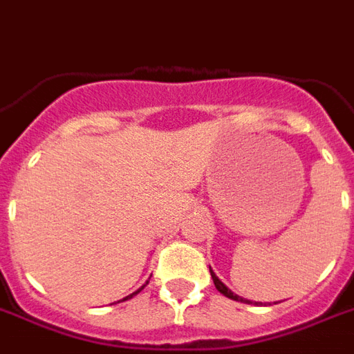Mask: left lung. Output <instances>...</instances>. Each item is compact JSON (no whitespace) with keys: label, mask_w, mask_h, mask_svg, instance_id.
Listing matches in <instances>:
<instances>
[{"label":"left lung","mask_w":354,"mask_h":354,"mask_svg":"<svg viewBox=\"0 0 354 354\" xmlns=\"http://www.w3.org/2000/svg\"><path fill=\"white\" fill-rule=\"evenodd\" d=\"M210 274H212V279H214V285H216V289L219 290V292H221L223 297L230 298V300H236V302L253 304V302H250V300H245V298H242V297H238V295H234V292H232V290H230L229 287H227V285H225L223 281H221V279H219V277L216 276V274H214V270H212V268H210ZM257 304H261V302H255V306H257Z\"/></svg>","instance_id":"1"}]
</instances>
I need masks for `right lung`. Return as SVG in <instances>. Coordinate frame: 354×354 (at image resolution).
Returning <instances> with one entry per match:
<instances>
[{
	"instance_id": "add662e5",
	"label": "right lung",
	"mask_w": 354,
	"mask_h": 354,
	"mask_svg": "<svg viewBox=\"0 0 354 354\" xmlns=\"http://www.w3.org/2000/svg\"><path fill=\"white\" fill-rule=\"evenodd\" d=\"M146 285H148V281H146ZM146 285H142V287H140V289H138V290H137V292H140V290H142V289H144V287H146ZM137 292H133V295H129V297H125V298H124V300H127V298H133V297H135V295H137Z\"/></svg>"
}]
</instances>
